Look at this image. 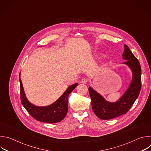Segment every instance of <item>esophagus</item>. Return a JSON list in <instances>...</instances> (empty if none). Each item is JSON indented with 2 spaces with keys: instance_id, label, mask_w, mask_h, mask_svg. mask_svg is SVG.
Here are the masks:
<instances>
[{
  "instance_id": "obj_1",
  "label": "esophagus",
  "mask_w": 151,
  "mask_h": 151,
  "mask_svg": "<svg viewBox=\"0 0 151 151\" xmlns=\"http://www.w3.org/2000/svg\"><path fill=\"white\" fill-rule=\"evenodd\" d=\"M88 82V79L87 78H82L81 79V83H86Z\"/></svg>"
}]
</instances>
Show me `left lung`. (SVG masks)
I'll list each match as a JSON object with an SVG mask.
<instances>
[{
	"label": "left lung",
	"instance_id": "obj_1",
	"mask_svg": "<svg viewBox=\"0 0 151 151\" xmlns=\"http://www.w3.org/2000/svg\"><path fill=\"white\" fill-rule=\"evenodd\" d=\"M122 58L126 60L123 63L131 69L133 78L125 93L117 101L114 103L107 101L91 87L88 88L93 111L101 119H111L125 114L139 95L142 86V70L140 63L127 45H124Z\"/></svg>",
	"mask_w": 151,
	"mask_h": 151
}]
</instances>
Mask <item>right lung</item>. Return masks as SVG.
I'll return each instance as SVG.
<instances>
[{
	"mask_svg": "<svg viewBox=\"0 0 151 151\" xmlns=\"http://www.w3.org/2000/svg\"><path fill=\"white\" fill-rule=\"evenodd\" d=\"M20 82L21 101L29 114L37 121L47 123H55L62 121L68 111V97L70 93L77 87L75 83L68 88L63 95L54 103L47 106L39 107L33 105L26 97L23 86L19 75Z\"/></svg>",
	"mask_w": 151,
	"mask_h": 151,
	"instance_id": "add662e5",
	"label": "right lung"
}]
</instances>
